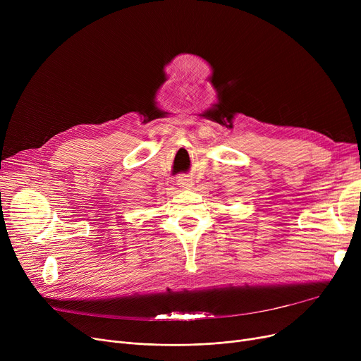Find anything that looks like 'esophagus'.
<instances>
[{"label":"esophagus","instance_id":"1","mask_svg":"<svg viewBox=\"0 0 361 361\" xmlns=\"http://www.w3.org/2000/svg\"><path fill=\"white\" fill-rule=\"evenodd\" d=\"M177 181H178L180 187H192L193 185V180L187 178V177H180Z\"/></svg>","mask_w":361,"mask_h":361}]
</instances>
